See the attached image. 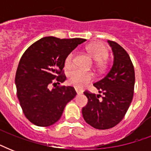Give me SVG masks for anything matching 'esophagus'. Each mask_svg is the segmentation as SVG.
I'll return each mask as SVG.
<instances>
[{
  "label": "esophagus",
  "mask_w": 151,
  "mask_h": 151,
  "mask_svg": "<svg viewBox=\"0 0 151 151\" xmlns=\"http://www.w3.org/2000/svg\"><path fill=\"white\" fill-rule=\"evenodd\" d=\"M75 91H76V92H77V94H78V95L81 94V93H82V92H81V90L78 89V88H75Z\"/></svg>",
  "instance_id": "esophagus-1"
}]
</instances>
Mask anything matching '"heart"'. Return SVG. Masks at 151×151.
Returning <instances> with one entry per match:
<instances>
[{"label": "heart", "mask_w": 151, "mask_h": 151, "mask_svg": "<svg viewBox=\"0 0 151 151\" xmlns=\"http://www.w3.org/2000/svg\"><path fill=\"white\" fill-rule=\"evenodd\" d=\"M88 52L89 53L93 60L96 63H101L108 57V50L102 44H93L90 45L87 48ZM73 52H70L66 56L65 63L69 66L72 63L73 59ZM93 73L88 71L79 68H74L70 71L68 75V81L70 85L77 88H82L85 85L93 80Z\"/></svg>", "instance_id": "heart-1"}]
</instances>
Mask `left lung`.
<instances>
[{
	"label": "left lung",
	"mask_w": 151,
	"mask_h": 151,
	"mask_svg": "<svg viewBox=\"0 0 151 151\" xmlns=\"http://www.w3.org/2000/svg\"><path fill=\"white\" fill-rule=\"evenodd\" d=\"M107 42L114 55L112 67L103 79L94 83L99 94L84 92L88 103L82 108L83 117L97 129L113 128L123 119L132 100L135 85V71L129 54L114 41Z\"/></svg>",
	"instance_id": "1"
}]
</instances>
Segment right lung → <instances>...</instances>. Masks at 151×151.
Segmentation results:
<instances>
[{
  "label": "right lung",
  "instance_id": "obj_1",
  "mask_svg": "<svg viewBox=\"0 0 151 151\" xmlns=\"http://www.w3.org/2000/svg\"><path fill=\"white\" fill-rule=\"evenodd\" d=\"M86 41L45 37L36 41L22 55L15 74L17 96L25 116L37 126H50L58 122L66 105L76 96L71 86L50 89L55 81L64 82L61 74L66 56Z\"/></svg>",
  "mask_w": 151,
  "mask_h": 151
}]
</instances>
